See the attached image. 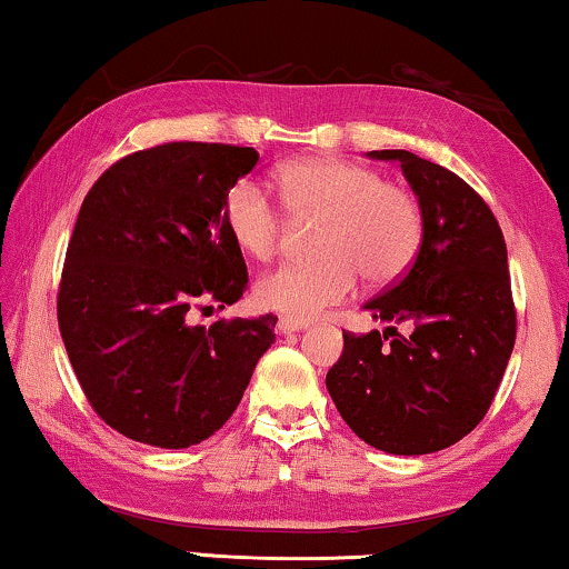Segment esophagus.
I'll list each match as a JSON object with an SVG mask.
<instances>
[{
	"label": "esophagus",
	"instance_id": "esophagus-1",
	"mask_svg": "<svg viewBox=\"0 0 569 569\" xmlns=\"http://www.w3.org/2000/svg\"><path fill=\"white\" fill-rule=\"evenodd\" d=\"M310 323L308 320H300V318H290V316H284V318H279V323H277V328H279V333H295V331H302V328H308Z\"/></svg>",
	"mask_w": 569,
	"mask_h": 569
}]
</instances>
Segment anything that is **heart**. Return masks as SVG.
<instances>
[{
	"label": "heart",
	"instance_id": "obj_1",
	"mask_svg": "<svg viewBox=\"0 0 569 569\" xmlns=\"http://www.w3.org/2000/svg\"><path fill=\"white\" fill-rule=\"evenodd\" d=\"M284 204L298 220L326 223L318 264H279L253 287L264 310L312 318L357 290L400 282L416 264L426 236L421 200L380 171L339 156H310L279 169ZM226 226L257 259H271L284 238V216L267 189L241 179L226 194Z\"/></svg>",
	"mask_w": 569,
	"mask_h": 569
}]
</instances>
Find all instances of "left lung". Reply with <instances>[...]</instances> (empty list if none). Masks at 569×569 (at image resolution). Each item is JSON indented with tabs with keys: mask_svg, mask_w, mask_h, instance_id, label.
Instances as JSON below:
<instances>
[{
	"mask_svg": "<svg viewBox=\"0 0 569 569\" xmlns=\"http://www.w3.org/2000/svg\"><path fill=\"white\" fill-rule=\"evenodd\" d=\"M369 156L400 163L426 216L416 264L365 305L410 331H346L326 387L369 447L428 455L465 439L503 380L516 343L508 251L488 202L455 171L410 151Z\"/></svg>",
	"mask_w": 569,
	"mask_h": 569,
	"instance_id": "left-lung-1",
	"label": "left lung"
}]
</instances>
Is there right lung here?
I'll return each mask as SVG.
<instances>
[{
    "label": "right lung",
    "mask_w": 569,
    "mask_h": 569,
    "mask_svg": "<svg viewBox=\"0 0 569 569\" xmlns=\"http://www.w3.org/2000/svg\"><path fill=\"white\" fill-rule=\"evenodd\" d=\"M253 148L169 141L122 156L81 202L59 282L61 339L89 406L161 449L200 443L238 408L277 318L192 310L233 305L249 282L226 194Z\"/></svg>",
    "instance_id": "add662e5"
}]
</instances>
